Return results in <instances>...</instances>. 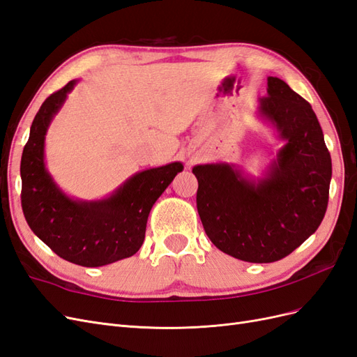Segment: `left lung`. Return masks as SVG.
I'll list each match as a JSON object with an SVG mask.
<instances>
[{
	"instance_id": "obj_1",
	"label": "left lung",
	"mask_w": 357,
	"mask_h": 357,
	"mask_svg": "<svg viewBox=\"0 0 357 357\" xmlns=\"http://www.w3.org/2000/svg\"><path fill=\"white\" fill-rule=\"evenodd\" d=\"M262 116L286 146L269 176L250 183L229 165H198L197 207L211 243L240 261H280L320 226L329 201L331 153L308 101L277 77L268 79Z\"/></svg>"
}]
</instances>
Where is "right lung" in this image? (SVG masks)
<instances>
[{
	"instance_id": "1",
	"label": "right lung",
	"mask_w": 357,
	"mask_h": 357,
	"mask_svg": "<svg viewBox=\"0 0 357 357\" xmlns=\"http://www.w3.org/2000/svg\"><path fill=\"white\" fill-rule=\"evenodd\" d=\"M74 83L71 80L53 92L32 121L20 160V201L31 231L59 257L82 266H102L139 250L150 210L183 165L174 162L138 172L114 195L100 202L67 198L47 174L43 150L52 117Z\"/></svg>"
}]
</instances>
